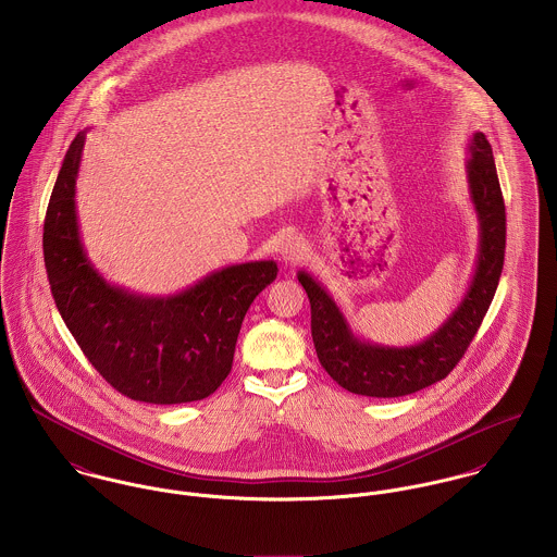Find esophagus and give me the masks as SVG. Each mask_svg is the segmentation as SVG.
<instances>
[{"label": "esophagus", "instance_id": "34e87169", "mask_svg": "<svg viewBox=\"0 0 557 557\" xmlns=\"http://www.w3.org/2000/svg\"><path fill=\"white\" fill-rule=\"evenodd\" d=\"M305 255H307L305 239L298 238V236H289V238L283 239L281 257H283L285 263H298L300 259H305Z\"/></svg>", "mask_w": 557, "mask_h": 557}]
</instances>
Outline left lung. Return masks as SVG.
Segmentation results:
<instances>
[{"label": "left lung", "mask_w": 557, "mask_h": 557, "mask_svg": "<svg viewBox=\"0 0 557 557\" xmlns=\"http://www.w3.org/2000/svg\"><path fill=\"white\" fill-rule=\"evenodd\" d=\"M470 193L480 223V246L472 285L437 332L418 345L388 347L360 341L330 294L318 281L298 272L311 302V334L319 362L345 391L362 397L393 398L418 393L444 380L466 356L495 296L506 250V208L491 146L482 133L470 144Z\"/></svg>", "instance_id": "8db88e82"}]
</instances>
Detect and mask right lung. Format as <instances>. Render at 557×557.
<instances>
[{"instance_id": "right-lung-1", "label": "right lung", "mask_w": 557, "mask_h": 557, "mask_svg": "<svg viewBox=\"0 0 557 557\" xmlns=\"http://www.w3.org/2000/svg\"><path fill=\"white\" fill-rule=\"evenodd\" d=\"M83 144L79 133L45 216V268L60 315L91 367L124 397L157 405L210 397L232 371L244 315L276 278V263L230 265L169 298L109 285L81 244L75 184Z\"/></svg>"}]
</instances>
